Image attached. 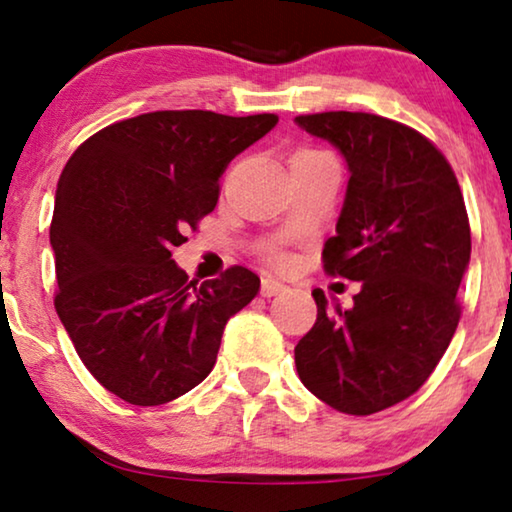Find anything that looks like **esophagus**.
I'll list each match as a JSON object with an SVG mask.
<instances>
[{
    "instance_id": "34e87169",
    "label": "esophagus",
    "mask_w": 512,
    "mask_h": 512,
    "mask_svg": "<svg viewBox=\"0 0 512 512\" xmlns=\"http://www.w3.org/2000/svg\"><path fill=\"white\" fill-rule=\"evenodd\" d=\"M282 291H286V286L282 282H275V279H272V277H263L261 296L272 298V296H277V293H282Z\"/></svg>"
}]
</instances>
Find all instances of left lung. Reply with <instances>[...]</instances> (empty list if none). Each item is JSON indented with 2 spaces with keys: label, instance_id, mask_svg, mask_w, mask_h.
I'll return each mask as SVG.
<instances>
[{
  "label": "left lung",
  "instance_id": "1",
  "mask_svg": "<svg viewBox=\"0 0 512 512\" xmlns=\"http://www.w3.org/2000/svg\"><path fill=\"white\" fill-rule=\"evenodd\" d=\"M345 158L349 181L324 268L361 282L349 310H328L296 345L300 382L347 412L373 415L429 380L459 324L457 291L471 226L450 163L408 125L361 111L296 116Z\"/></svg>",
  "mask_w": 512,
  "mask_h": 512
}]
</instances>
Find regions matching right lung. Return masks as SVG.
<instances>
[{
	"label": "right lung",
	"instance_id": "right-lung-1",
	"mask_svg": "<svg viewBox=\"0 0 512 512\" xmlns=\"http://www.w3.org/2000/svg\"><path fill=\"white\" fill-rule=\"evenodd\" d=\"M275 114L153 111L86 139L60 174L51 221L55 310L97 382L132 405H163L212 373L228 319L261 289L235 265L198 284L172 261L219 200L237 153Z\"/></svg>",
	"mask_w": 512,
	"mask_h": 512
}]
</instances>
